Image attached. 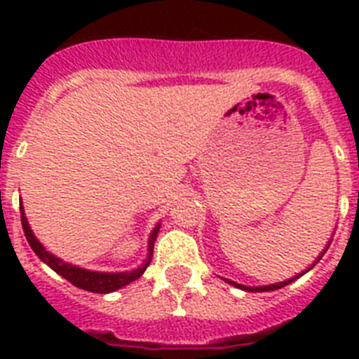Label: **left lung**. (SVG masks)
I'll use <instances>...</instances> for the list:
<instances>
[{
	"label": "left lung",
	"mask_w": 359,
	"mask_h": 359,
	"mask_svg": "<svg viewBox=\"0 0 359 359\" xmlns=\"http://www.w3.org/2000/svg\"><path fill=\"white\" fill-rule=\"evenodd\" d=\"M330 244H332V240H330L328 244H326V248H324V250H323V253H320V255H318L317 259H315V262H313L311 266H309V268H306V270H304V272L296 273L294 278H289V279H285V281H279V283H272V285H261V287H250V285H242V283H236V281H231V279H225V278H222V279H224L225 283L233 285V287H236V289H242V290H245V292H270V290H278V289H281V287H285V285L292 283V281H296V279H298V278H302V276H304V273H307V272H309V270H311V268H315V264H317V262L320 261V259H323V255H324V253H326V250H328V248H330Z\"/></svg>",
	"instance_id": "1"
}]
</instances>
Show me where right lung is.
I'll return each instance as SVG.
<instances>
[{
  "instance_id": "add662e5",
  "label": "right lung",
  "mask_w": 359,
  "mask_h": 359,
  "mask_svg": "<svg viewBox=\"0 0 359 359\" xmlns=\"http://www.w3.org/2000/svg\"><path fill=\"white\" fill-rule=\"evenodd\" d=\"M20 216H22V227H24L25 238L29 242L31 250L36 253V257H39L44 264H48V266L52 268L53 272H57L61 278L69 279L74 287L89 290V292H98V294L115 292V290L123 289V287H126V285H130L132 281H135V279H140L141 276H143L147 266L151 264L154 242H156V236L158 233H160V225H162V222H158V224L152 227L149 240H147V257L143 259V262H141L140 266L134 268V270H124V272H98V270H89V268L76 266L72 262L63 261L61 257L50 253V251L44 248V244H41V240L36 238L33 229L29 227V222L25 218V210L22 205H20Z\"/></svg>"
}]
</instances>
